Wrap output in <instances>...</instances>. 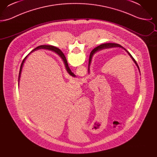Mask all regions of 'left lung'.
Listing matches in <instances>:
<instances>
[{
  "label": "left lung",
  "instance_id": "8db88e82",
  "mask_svg": "<svg viewBox=\"0 0 157 157\" xmlns=\"http://www.w3.org/2000/svg\"><path fill=\"white\" fill-rule=\"evenodd\" d=\"M113 47H120V48H122V49H124V50H125L126 51H127V52L128 53V55L131 56V58H132V59L133 60V61L136 64V65L137 66V67L138 68V69H139V71H140V69H139V67H138V64H137V63H136V60L134 59V58L132 56V55L129 53L128 52V51H127V50L124 48H123L121 45H119V44H114V43H108V44H102V45H99L97 47H96L95 48H94L92 51V52H90V59H89V65H88V71L90 72V62H91V60H92V56H93V55H94V54L95 53V52H97V51H100V50H102V49H106V48H113Z\"/></svg>",
  "mask_w": 157,
  "mask_h": 157
}]
</instances>
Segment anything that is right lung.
<instances>
[{
	"label": "right lung",
	"mask_w": 157,
	"mask_h": 157,
	"mask_svg": "<svg viewBox=\"0 0 157 157\" xmlns=\"http://www.w3.org/2000/svg\"><path fill=\"white\" fill-rule=\"evenodd\" d=\"M49 49V50H51V51H54L57 54H58L61 57V58L62 59V60H63V62H64V63H65V67H66V69H67V72L70 74V75H71V76H75V75L73 74V72H72V71H71V69H70V68L69 67V66H68V64H67V60L66 59V57H65V56L64 55V54L63 53V52L60 50L59 49H58V48H56V47H55V46H51V45H40V46H37L36 47L35 49H34L33 50H32L31 52H30L25 58H24V59L23 60L22 62V63H21V68H20V71H19V79H20V76H21V71H22V68L23 65V63H24V62H25V59H26V58H27V56L30 54V53L32 52L33 51H36V50H37V49Z\"/></svg>",
	"instance_id": "right-lung-1"
}]
</instances>
